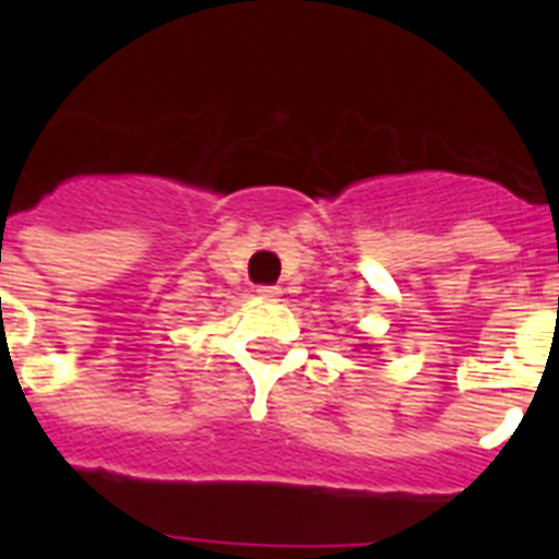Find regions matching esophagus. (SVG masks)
Instances as JSON below:
<instances>
[{
	"mask_svg": "<svg viewBox=\"0 0 559 559\" xmlns=\"http://www.w3.org/2000/svg\"><path fill=\"white\" fill-rule=\"evenodd\" d=\"M280 294L283 290L276 288V285H257V296H263V299H276Z\"/></svg>",
	"mask_w": 559,
	"mask_h": 559,
	"instance_id": "obj_1",
	"label": "esophagus"
}]
</instances>
